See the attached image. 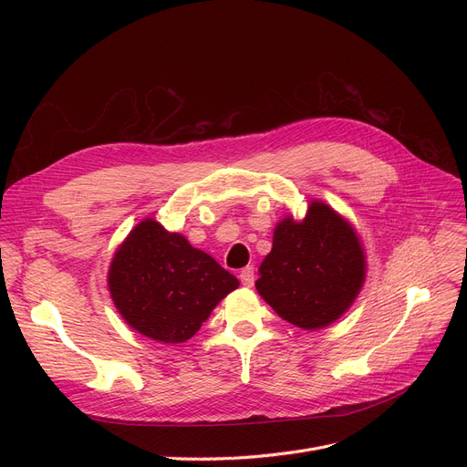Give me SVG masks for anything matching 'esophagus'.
Segmentation results:
<instances>
[{
  "instance_id": "34e87169",
  "label": "esophagus",
  "mask_w": 467,
  "mask_h": 467,
  "mask_svg": "<svg viewBox=\"0 0 467 467\" xmlns=\"http://www.w3.org/2000/svg\"><path fill=\"white\" fill-rule=\"evenodd\" d=\"M240 282H242V285H246V287H252V285H254V282H255L254 266L242 268V271H240Z\"/></svg>"
}]
</instances>
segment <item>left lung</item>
<instances>
[{
	"label": "left lung",
	"mask_w": 467,
	"mask_h": 467,
	"mask_svg": "<svg viewBox=\"0 0 467 467\" xmlns=\"http://www.w3.org/2000/svg\"><path fill=\"white\" fill-rule=\"evenodd\" d=\"M363 282L365 254L354 227L314 201L305 219L287 215L276 225L255 287L282 320L314 331L338 320Z\"/></svg>",
	"instance_id": "8db88e82"
}]
</instances>
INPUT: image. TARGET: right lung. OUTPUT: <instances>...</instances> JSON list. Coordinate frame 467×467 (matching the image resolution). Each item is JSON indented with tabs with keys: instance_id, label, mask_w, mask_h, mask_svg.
Returning <instances> with one entry per match:
<instances>
[{
	"instance_id": "right-lung-1",
	"label": "right lung",
	"mask_w": 467,
	"mask_h": 467,
	"mask_svg": "<svg viewBox=\"0 0 467 467\" xmlns=\"http://www.w3.org/2000/svg\"><path fill=\"white\" fill-rule=\"evenodd\" d=\"M111 299L138 333L157 342L189 340L238 280L212 255L147 217L117 248L108 273Z\"/></svg>"
}]
</instances>
